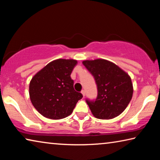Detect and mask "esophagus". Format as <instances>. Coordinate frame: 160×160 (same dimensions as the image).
Returning a JSON list of instances; mask_svg holds the SVG:
<instances>
[{
  "instance_id": "esophagus-1",
  "label": "esophagus",
  "mask_w": 160,
  "mask_h": 160,
  "mask_svg": "<svg viewBox=\"0 0 160 160\" xmlns=\"http://www.w3.org/2000/svg\"><path fill=\"white\" fill-rule=\"evenodd\" d=\"M81 93H82V96H83V97H85V90H82V91H81Z\"/></svg>"
}]
</instances>
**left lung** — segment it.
<instances>
[{"label":"left lung","instance_id":"8db88e82","mask_svg":"<svg viewBox=\"0 0 160 160\" xmlns=\"http://www.w3.org/2000/svg\"><path fill=\"white\" fill-rule=\"evenodd\" d=\"M82 63L93 75L97 85L94 102L87 100L94 117L112 119L121 114L131 102L133 87L130 75L113 62L98 58Z\"/></svg>","mask_w":160,"mask_h":160}]
</instances>
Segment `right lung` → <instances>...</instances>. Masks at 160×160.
<instances>
[{
  "instance_id": "right-lung-1",
  "label": "right lung",
  "mask_w": 160,
  "mask_h": 160,
  "mask_svg": "<svg viewBox=\"0 0 160 160\" xmlns=\"http://www.w3.org/2000/svg\"><path fill=\"white\" fill-rule=\"evenodd\" d=\"M78 61L59 58L37 72L29 82L32 104L46 118L58 120L70 115L82 94L74 90L70 74Z\"/></svg>"
}]
</instances>
